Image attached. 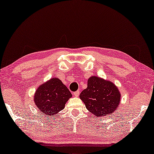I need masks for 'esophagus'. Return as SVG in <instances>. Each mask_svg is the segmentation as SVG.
I'll return each mask as SVG.
<instances>
[{"label": "esophagus", "mask_w": 154, "mask_h": 154, "mask_svg": "<svg viewBox=\"0 0 154 154\" xmlns=\"http://www.w3.org/2000/svg\"><path fill=\"white\" fill-rule=\"evenodd\" d=\"M80 94V91H75L74 93V95L75 97H79V95Z\"/></svg>", "instance_id": "obj_1"}]
</instances>
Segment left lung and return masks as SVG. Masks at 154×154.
<instances>
[{"mask_svg":"<svg viewBox=\"0 0 154 154\" xmlns=\"http://www.w3.org/2000/svg\"><path fill=\"white\" fill-rule=\"evenodd\" d=\"M80 98L94 116L104 117L109 116L117 110L121 94L113 82L91 76L88 79L87 89L81 92Z\"/></svg>","mask_w":154,"mask_h":154,"instance_id":"1","label":"left lung"}]
</instances>
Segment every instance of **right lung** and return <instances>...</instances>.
Instances as JSON below:
<instances>
[{"label": "right lung", "mask_w": 154, "mask_h": 154, "mask_svg": "<svg viewBox=\"0 0 154 154\" xmlns=\"http://www.w3.org/2000/svg\"><path fill=\"white\" fill-rule=\"evenodd\" d=\"M72 95L61 80L52 78L36 90L34 102L42 116L46 115L49 119L63 109L65 104Z\"/></svg>", "instance_id": "obj_1"}]
</instances>
